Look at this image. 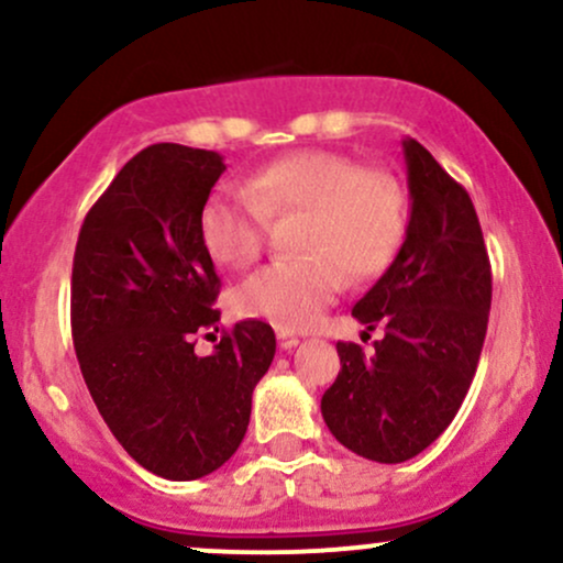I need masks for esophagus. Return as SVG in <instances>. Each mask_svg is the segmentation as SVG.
<instances>
[{
	"instance_id": "esophagus-1",
	"label": "esophagus",
	"mask_w": 563,
	"mask_h": 563,
	"mask_svg": "<svg viewBox=\"0 0 563 563\" xmlns=\"http://www.w3.org/2000/svg\"><path fill=\"white\" fill-rule=\"evenodd\" d=\"M277 344H280V349H294L299 346V339L288 331H277Z\"/></svg>"
}]
</instances>
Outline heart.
Instances as JSON below:
<instances>
[{
	"label": "heart",
	"mask_w": 563,
	"mask_h": 563,
	"mask_svg": "<svg viewBox=\"0 0 563 563\" xmlns=\"http://www.w3.org/2000/svg\"><path fill=\"white\" fill-rule=\"evenodd\" d=\"M301 214L294 251L238 286L235 309L280 331H301L335 299L340 275L367 283L389 267L405 238L407 200L386 172L333 151H296L245 177L243 192L219 190L200 209V243L219 267L260 256L264 222Z\"/></svg>",
	"instance_id": "1"
}]
</instances>
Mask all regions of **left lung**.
Wrapping results in <instances>:
<instances>
[{"instance_id": "left-lung-1", "label": "left lung", "mask_w": 563, "mask_h": 563, "mask_svg": "<svg viewBox=\"0 0 563 563\" xmlns=\"http://www.w3.org/2000/svg\"><path fill=\"white\" fill-rule=\"evenodd\" d=\"M410 222L380 280L354 303L376 354L339 341L341 371L322 394V418L344 448L402 463L452 423L487 335L493 269L474 203L416 140H402Z\"/></svg>"}]
</instances>
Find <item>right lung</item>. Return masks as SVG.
<instances>
[{
  "label": "right lung",
  "instance_id": "obj_1",
  "mask_svg": "<svg viewBox=\"0 0 563 563\" xmlns=\"http://www.w3.org/2000/svg\"><path fill=\"white\" fill-rule=\"evenodd\" d=\"M228 169L214 151L158 142L115 174L84 219L70 275V331L102 421L142 468L172 482L217 471L241 448L251 394L275 357V331H219V277L200 209ZM211 335V333H209Z\"/></svg>",
  "mask_w": 563,
  "mask_h": 563
}]
</instances>
